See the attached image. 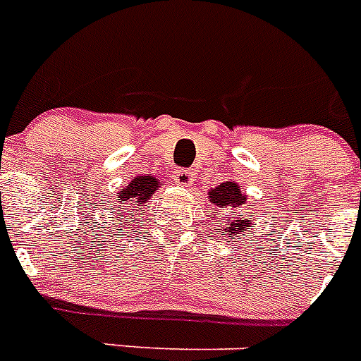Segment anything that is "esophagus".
<instances>
[{"label": "esophagus", "instance_id": "obj_1", "mask_svg": "<svg viewBox=\"0 0 361 361\" xmlns=\"http://www.w3.org/2000/svg\"><path fill=\"white\" fill-rule=\"evenodd\" d=\"M173 180L177 184H180V186H190V184H193L195 177L186 168H178V170L173 171Z\"/></svg>", "mask_w": 361, "mask_h": 361}]
</instances>
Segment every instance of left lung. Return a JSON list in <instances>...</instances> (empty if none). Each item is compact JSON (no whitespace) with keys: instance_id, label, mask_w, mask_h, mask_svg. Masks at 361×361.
Returning <instances> with one entry per match:
<instances>
[{"instance_id":"obj_1","label":"left lung","mask_w":361,"mask_h":361,"mask_svg":"<svg viewBox=\"0 0 361 361\" xmlns=\"http://www.w3.org/2000/svg\"><path fill=\"white\" fill-rule=\"evenodd\" d=\"M209 200L213 206L220 208V226H226L228 235L237 237L240 233L250 231L251 226L250 219H245V213H242V206L245 204V197L238 190V184L235 183H222L220 186L213 188L209 191ZM230 222L228 223L227 220ZM245 237V235H244Z\"/></svg>"}]
</instances>
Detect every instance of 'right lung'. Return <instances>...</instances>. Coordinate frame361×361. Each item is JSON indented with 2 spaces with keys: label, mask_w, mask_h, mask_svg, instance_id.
I'll use <instances>...</instances> for the list:
<instances>
[{
  "label": "right lung",
  "mask_w": 361,
  "mask_h": 361,
  "mask_svg": "<svg viewBox=\"0 0 361 361\" xmlns=\"http://www.w3.org/2000/svg\"><path fill=\"white\" fill-rule=\"evenodd\" d=\"M159 188V180L155 177H135L128 186H124L117 195V204H126L123 209H119L121 213L126 212L128 215L130 212H135L137 208H142L145 202H148L152 193ZM121 226L124 224V220L119 222Z\"/></svg>",
  "instance_id": "right-lung-1"
}]
</instances>
